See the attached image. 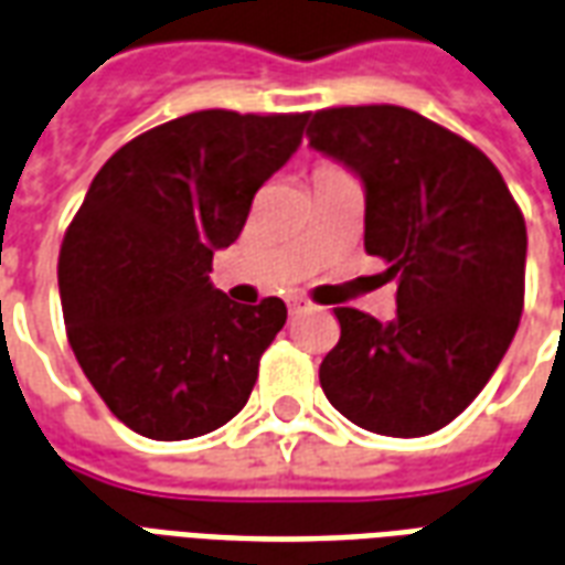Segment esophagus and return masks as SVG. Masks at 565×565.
<instances>
[{
  "label": "esophagus",
  "mask_w": 565,
  "mask_h": 565,
  "mask_svg": "<svg viewBox=\"0 0 565 565\" xmlns=\"http://www.w3.org/2000/svg\"><path fill=\"white\" fill-rule=\"evenodd\" d=\"M306 308H308L306 299H299V296H296V299H290V315H302Z\"/></svg>",
  "instance_id": "obj_1"
}]
</instances>
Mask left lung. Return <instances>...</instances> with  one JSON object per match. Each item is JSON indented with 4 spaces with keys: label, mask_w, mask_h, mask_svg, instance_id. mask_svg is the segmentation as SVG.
Wrapping results in <instances>:
<instances>
[{
    "label": "left lung",
    "mask_w": 565,
    "mask_h": 565,
    "mask_svg": "<svg viewBox=\"0 0 565 565\" xmlns=\"http://www.w3.org/2000/svg\"><path fill=\"white\" fill-rule=\"evenodd\" d=\"M308 145L366 193V254L387 259L396 318L335 308L320 387L351 424L396 438L448 426L509 351L523 311L526 223L493 162L399 105L311 115Z\"/></svg>",
    "instance_id": "8db88e82"
}]
</instances>
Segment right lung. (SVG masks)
Listing matches in <instances>:
<instances>
[{
  "label": "right lung",
  "mask_w": 565,
  "mask_h": 565,
  "mask_svg": "<svg viewBox=\"0 0 565 565\" xmlns=\"http://www.w3.org/2000/svg\"><path fill=\"white\" fill-rule=\"evenodd\" d=\"M306 124L196 111L127 141L93 178L60 247V299L84 375L132 433L196 438L245 408L287 306L233 302L211 284V257L238 238Z\"/></svg>",
  "instance_id": "obj_1"
}]
</instances>
